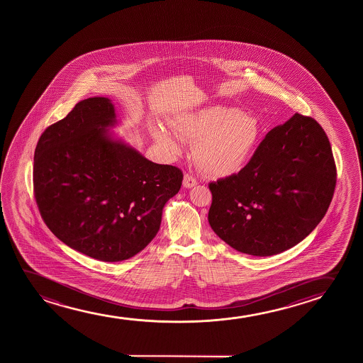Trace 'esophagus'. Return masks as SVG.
Here are the masks:
<instances>
[{
    "mask_svg": "<svg viewBox=\"0 0 363 363\" xmlns=\"http://www.w3.org/2000/svg\"><path fill=\"white\" fill-rule=\"evenodd\" d=\"M197 184V179H194V176L191 174H184V186L186 189H192L194 186Z\"/></svg>",
    "mask_w": 363,
    "mask_h": 363,
    "instance_id": "1",
    "label": "esophagus"
}]
</instances>
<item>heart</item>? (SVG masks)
<instances>
[{
	"mask_svg": "<svg viewBox=\"0 0 363 363\" xmlns=\"http://www.w3.org/2000/svg\"><path fill=\"white\" fill-rule=\"evenodd\" d=\"M172 129L182 139L194 144L196 164L204 174L225 177L238 174L257 152L263 126L244 110L227 105H213L181 115ZM155 140L171 154H179L181 144L171 131L154 128Z\"/></svg>",
	"mask_w": 363,
	"mask_h": 363,
	"instance_id": "heart-1",
	"label": "heart"
}]
</instances>
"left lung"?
Segmentation results:
<instances>
[{"mask_svg":"<svg viewBox=\"0 0 363 363\" xmlns=\"http://www.w3.org/2000/svg\"><path fill=\"white\" fill-rule=\"evenodd\" d=\"M336 179L328 135L311 116L296 113L269 131L242 171L208 184L209 224L240 253H281L321 222Z\"/></svg>","mask_w":363,"mask_h":363,"instance_id":"left-lung-1","label":"left lung"}]
</instances>
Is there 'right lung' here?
Instances as JSON below:
<instances>
[{"mask_svg": "<svg viewBox=\"0 0 363 363\" xmlns=\"http://www.w3.org/2000/svg\"><path fill=\"white\" fill-rule=\"evenodd\" d=\"M108 98H89L50 125L35 146L33 192L57 238L101 262L134 257L155 238L182 171L159 164L106 136Z\"/></svg>", "mask_w": 363, "mask_h": 363, "instance_id": "1", "label": "right lung"}]
</instances>
